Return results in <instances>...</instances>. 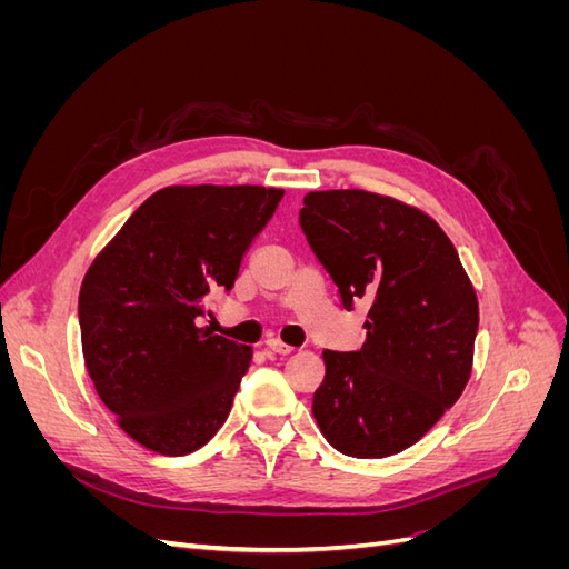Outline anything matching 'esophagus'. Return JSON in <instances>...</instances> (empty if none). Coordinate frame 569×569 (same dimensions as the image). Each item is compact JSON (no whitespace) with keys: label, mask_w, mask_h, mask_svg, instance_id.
Wrapping results in <instances>:
<instances>
[{"label":"esophagus","mask_w":569,"mask_h":569,"mask_svg":"<svg viewBox=\"0 0 569 569\" xmlns=\"http://www.w3.org/2000/svg\"><path fill=\"white\" fill-rule=\"evenodd\" d=\"M266 349L272 351V353H278V356H287V353L295 351V349L289 347V343H284V341H280V339H268V341H266Z\"/></svg>","instance_id":"obj_1"}]
</instances>
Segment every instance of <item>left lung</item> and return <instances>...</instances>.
<instances>
[{
	"instance_id": "left-lung-1",
	"label": "left lung",
	"mask_w": 569,
	"mask_h": 569,
	"mask_svg": "<svg viewBox=\"0 0 569 569\" xmlns=\"http://www.w3.org/2000/svg\"><path fill=\"white\" fill-rule=\"evenodd\" d=\"M301 230L339 289L370 299L358 351H322L313 393L322 437L351 458H387L420 441L472 372L479 306L451 239L427 213L363 189L303 197Z\"/></svg>"
}]
</instances>
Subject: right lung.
Returning <instances> with one entry per match:
<instances>
[{"mask_svg":"<svg viewBox=\"0 0 569 569\" xmlns=\"http://www.w3.org/2000/svg\"><path fill=\"white\" fill-rule=\"evenodd\" d=\"M282 189L166 187L137 209L84 274V366L118 425L161 456L192 453L228 420L251 347L199 327L230 291Z\"/></svg>","mask_w":569,"mask_h":569,"instance_id":"add662e5","label":"right lung"}]
</instances>
